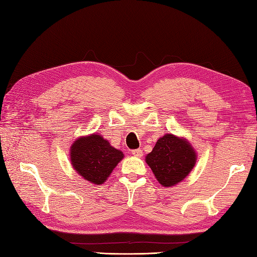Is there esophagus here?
<instances>
[{"mask_svg": "<svg viewBox=\"0 0 257 257\" xmlns=\"http://www.w3.org/2000/svg\"><path fill=\"white\" fill-rule=\"evenodd\" d=\"M131 154H133V156L136 157V158H141L142 157V150H141V149H136V150L131 151Z\"/></svg>", "mask_w": 257, "mask_h": 257, "instance_id": "34e87169", "label": "esophagus"}]
</instances>
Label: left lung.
<instances>
[{"instance_id": "8db88e82", "label": "left lung", "mask_w": 257, "mask_h": 257, "mask_svg": "<svg viewBox=\"0 0 257 257\" xmlns=\"http://www.w3.org/2000/svg\"><path fill=\"white\" fill-rule=\"evenodd\" d=\"M196 160V152L190 143L172 134L161 137L146 157V162L164 187L175 186L186 178L194 169Z\"/></svg>"}]
</instances>
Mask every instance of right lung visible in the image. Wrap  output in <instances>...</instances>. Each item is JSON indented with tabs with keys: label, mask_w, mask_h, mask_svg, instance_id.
<instances>
[{
	"label": "right lung",
	"mask_w": 257,
	"mask_h": 257,
	"mask_svg": "<svg viewBox=\"0 0 257 257\" xmlns=\"http://www.w3.org/2000/svg\"><path fill=\"white\" fill-rule=\"evenodd\" d=\"M122 158L123 153L98 134L76 139L70 150L73 169L95 185L103 184Z\"/></svg>",
	"instance_id": "obj_1"
}]
</instances>
